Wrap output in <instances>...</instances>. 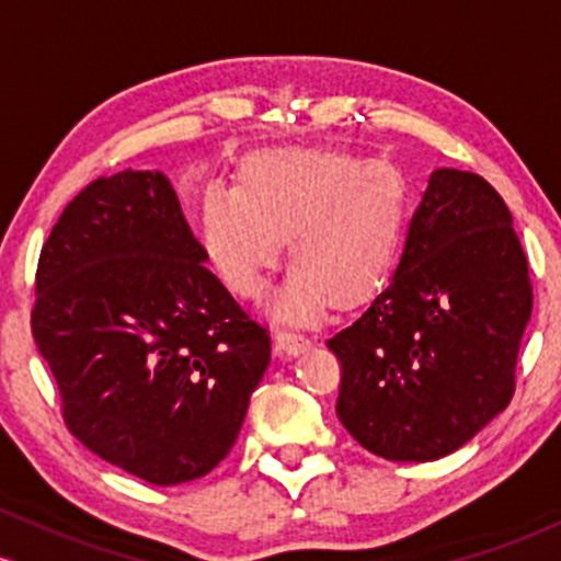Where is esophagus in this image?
I'll return each instance as SVG.
<instances>
[{"label":"esophagus","instance_id":"esophagus-1","mask_svg":"<svg viewBox=\"0 0 561 561\" xmlns=\"http://www.w3.org/2000/svg\"><path fill=\"white\" fill-rule=\"evenodd\" d=\"M275 347L280 352H286V355H299L301 350L310 347V339L305 336V333H297V331H278L275 333Z\"/></svg>","mask_w":561,"mask_h":561}]
</instances>
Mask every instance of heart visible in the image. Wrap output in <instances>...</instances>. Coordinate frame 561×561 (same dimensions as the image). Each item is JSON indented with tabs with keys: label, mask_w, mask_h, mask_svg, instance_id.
<instances>
[{
	"label": "heart",
	"mask_w": 561,
	"mask_h": 561,
	"mask_svg": "<svg viewBox=\"0 0 561 561\" xmlns=\"http://www.w3.org/2000/svg\"><path fill=\"white\" fill-rule=\"evenodd\" d=\"M408 225V187L389 163L344 150H262L241 185L201 196V243L238 297H260L288 238L294 270L275 299L283 320H314L383 291Z\"/></svg>",
	"instance_id": "b5f03b06"
}]
</instances>
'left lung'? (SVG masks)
<instances>
[{
  "label": "left lung",
  "instance_id": "8db88e82",
  "mask_svg": "<svg viewBox=\"0 0 561 561\" xmlns=\"http://www.w3.org/2000/svg\"><path fill=\"white\" fill-rule=\"evenodd\" d=\"M533 312L512 211L480 174L437 169L394 278L329 339L336 416L387 461H437L508 405Z\"/></svg>",
  "mask_w": 561,
  "mask_h": 561
}]
</instances>
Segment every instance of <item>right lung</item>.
<instances>
[{
  "mask_svg": "<svg viewBox=\"0 0 561 561\" xmlns=\"http://www.w3.org/2000/svg\"><path fill=\"white\" fill-rule=\"evenodd\" d=\"M161 172L98 178L42 247L31 331L62 419L103 461L150 484L228 456L270 365V333L206 267Z\"/></svg>",
  "mask_w": 561,
  "mask_h": 561,
  "instance_id": "add662e5",
  "label": "right lung"
}]
</instances>
